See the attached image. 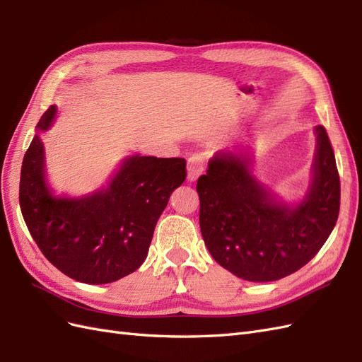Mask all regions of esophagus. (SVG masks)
<instances>
[{
  "label": "esophagus",
  "mask_w": 362,
  "mask_h": 362,
  "mask_svg": "<svg viewBox=\"0 0 362 362\" xmlns=\"http://www.w3.org/2000/svg\"><path fill=\"white\" fill-rule=\"evenodd\" d=\"M205 168V157L201 154H194L187 161V172H189V180L194 181L199 175L204 172Z\"/></svg>",
  "instance_id": "1"
}]
</instances>
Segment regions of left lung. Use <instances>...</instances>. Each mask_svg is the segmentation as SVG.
<instances>
[{
  "mask_svg": "<svg viewBox=\"0 0 362 362\" xmlns=\"http://www.w3.org/2000/svg\"><path fill=\"white\" fill-rule=\"evenodd\" d=\"M313 182L298 205L272 196L254 178L243 152H218L196 184L199 225L211 257L235 276L270 282L298 272L332 233L339 175L326 129L319 125Z\"/></svg>",
  "mask_w": 362,
  "mask_h": 362,
  "instance_id": "8db88e82",
  "label": "left lung"
}]
</instances>
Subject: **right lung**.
Wrapping results in <instances>:
<instances>
[{"label": "right lung", "mask_w": 362, "mask_h": 362, "mask_svg": "<svg viewBox=\"0 0 362 362\" xmlns=\"http://www.w3.org/2000/svg\"><path fill=\"white\" fill-rule=\"evenodd\" d=\"M51 105L24 156L19 205L42 254L64 275L108 284L137 270L148 255L158 217L184 182V158L128 157L107 189L80 199L56 198L45 180L40 131L56 117Z\"/></svg>", "instance_id": "1"}]
</instances>
